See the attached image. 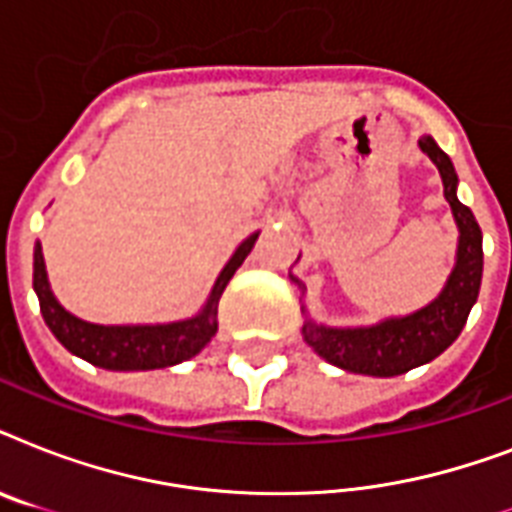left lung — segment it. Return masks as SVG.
Here are the masks:
<instances>
[{
    "mask_svg": "<svg viewBox=\"0 0 512 512\" xmlns=\"http://www.w3.org/2000/svg\"><path fill=\"white\" fill-rule=\"evenodd\" d=\"M420 148L441 172L444 196L452 204L454 220L460 228L457 265L438 300L406 319H390L366 329H327L305 321V342L321 358H327L329 364L348 369V372L393 377V374L409 372L414 366L428 364L460 337L470 308L478 300L481 273H484L481 228L470 207L457 199V172L452 167V159L428 135L420 140Z\"/></svg>",
    "mask_w": 512,
    "mask_h": 512,
    "instance_id": "1",
    "label": "left lung"
}]
</instances>
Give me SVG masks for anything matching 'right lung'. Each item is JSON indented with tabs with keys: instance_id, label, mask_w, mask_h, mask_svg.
Masks as SVG:
<instances>
[{
	"instance_id": "right-lung-1",
	"label": "right lung",
	"mask_w": 512,
	"mask_h": 512,
	"mask_svg": "<svg viewBox=\"0 0 512 512\" xmlns=\"http://www.w3.org/2000/svg\"><path fill=\"white\" fill-rule=\"evenodd\" d=\"M255 241L257 233L249 236L236 249V255L228 260L212 295H209L207 308L196 319L177 321V324H164V327H98V324L76 319L66 308H60L58 300L52 297L39 244L34 249V292L39 297L44 324L50 327L52 335L58 337L60 345L71 350L74 356L95 366H103V369H114V372L164 369V366L180 364L185 358L196 356L215 337L220 295L228 287L236 268L244 263V257L252 252Z\"/></svg>"
}]
</instances>
